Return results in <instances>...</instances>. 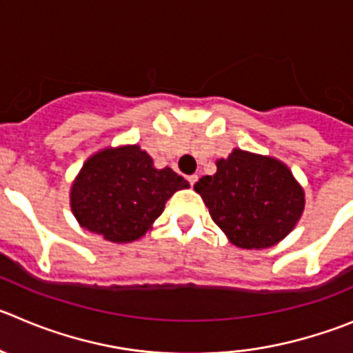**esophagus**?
<instances>
[{
    "instance_id": "34e87169",
    "label": "esophagus",
    "mask_w": 353,
    "mask_h": 353,
    "mask_svg": "<svg viewBox=\"0 0 353 353\" xmlns=\"http://www.w3.org/2000/svg\"><path fill=\"white\" fill-rule=\"evenodd\" d=\"M187 180H189L190 185H194V183L198 182V174H190V176H189V179H187Z\"/></svg>"
}]
</instances>
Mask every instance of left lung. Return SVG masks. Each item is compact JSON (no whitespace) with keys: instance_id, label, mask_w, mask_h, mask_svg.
<instances>
[{"instance_id":"left-lung-1","label":"left lung","mask_w":353,"mask_h":353,"mask_svg":"<svg viewBox=\"0 0 353 353\" xmlns=\"http://www.w3.org/2000/svg\"><path fill=\"white\" fill-rule=\"evenodd\" d=\"M194 190L229 240L248 250L285 238L305 208V192L285 164L238 148Z\"/></svg>"}]
</instances>
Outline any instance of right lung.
Instances as JSON below:
<instances>
[{
    "mask_svg": "<svg viewBox=\"0 0 353 353\" xmlns=\"http://www.w3.org/2000/svg\"><path fill=\"white\" fill-rule=\"evenodd\" d=\"M189 182L171 168L155 170L138 145L105 148L83 164L71 187L79 224L113 243L134 241L150 229L164 205Z\"/></svg>",
    "mask_w": 353,
    "mask_h": 353,
    "instance_id": "obj_1",
    "label": "right lung"
}]
</instances>
